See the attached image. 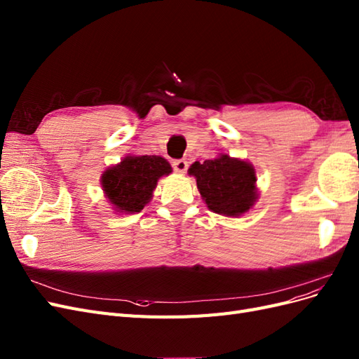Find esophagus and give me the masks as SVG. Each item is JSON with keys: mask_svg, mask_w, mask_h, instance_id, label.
I'll use <instances>...</instances> for the list:
<instances>
[{"mask_svg": "<svg viewBox=\"0 0 359 359\" xmlns=\"http://www.w3.org/2000/svg\"><path fill=\"white\" fill-rule=\"evenodd\" d=\"M173 166V170H175L177 173H186L187 168H189V163L187 160H175L172 163Z\"/></svg>", "mask_w": 359, "mask_h": 359, "instance_id": "34e87169", "label": "esophagus"}]
</instances>
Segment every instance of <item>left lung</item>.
Here are the masks:
<instances>
[{"label":"left lung","instance_id":"left-lung-1","mask_svg":"<svg viewBox=\"0 0 359 359\" xmlns=\"http://www.w3.org/2000/svg\"><path fill=\"white\" fill-rule=\"evenodd\" d=\"M189 175L196 178L203 202L215 214L240 217L259 199L256 170L247 160L222 153L212 160L194 161Z\"/></svg>","mask_w":359,"mask_h":359}]
</instances>
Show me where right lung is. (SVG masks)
<instances>
[{
    "instance_id": "add662e5",
    "label": "right lung",
    "mask_w": 359,
    "mask_h": 359,
    "mask_svg": "<svg viewBox=\"0 0 359 359\" xmlns=\"http://www.w3.org/2000/svg\"><path fill=\"white\" fill-rule=\"evenodd\" d=\"M169 173L172 166L165 157L128 154L102 173L100 184L115 212L136 214L153 199L158 180Z\"/></svg>"
}]
</instances>
